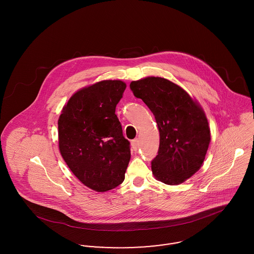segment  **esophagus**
I'll return each mask as SVG.
<instances>
[{
	"label": "esophagus",
	"mask_w": 254,
	"mask_h": 254,
	"mask_svg": "<svg viewBox=\"0 0 254 254\" xmlns=\"http://www.w3.org/2000/svg\"><path fill=\"white\" fill-rule=\"evenodd\" d=\"M131 145H132V148L134 150H137L139 148V140L136 138L131 141Z\"/></svg>",
	"instance_id": "34e87169"
}]
</instances>
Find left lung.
<instances>
[{
    "mask_svg": "<svg viewBox=\"0 0 254 254\" xmlns=\"http://www.w3.org/2000/svg\"><path fill=\"white\" fill-rule=\"evenodd\" d=\"M130 89L153 113L160 133L151 170L158 181L180 185L204 163L210 128L201 105L185 89L162 77L132 81Z\"/></svg>",
    "mask_w": 254,
    "mask_h": 254,
    "instance_id": "1",
    "label": "left lung"
}]
</instances>
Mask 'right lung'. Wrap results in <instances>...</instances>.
<instances>
[{
  "label": "right lung",
  "instance_id": "1",
  "mask_svg": "<svg viewBox=\"0 0 254 254\" xmlns=\"http://www.w3.org/2000/svg\"><path fill=\"white\" fill-rule=\"evenodd\" d=\"M127 87L121 80H104L76 91L58 120L61 155L87 188L105 192L125 180L130 160L115 109Z\"/></svg>",
  "mask_w": 254,
  "mask_h": 254
}]
</instances>
